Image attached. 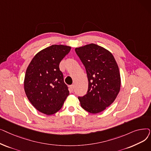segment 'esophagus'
<instances>
[{"instance_id":"obj_1","label":"esophagus","mask_w":151,"mask_h":151,"mask_svg":"<svg viewBox=\"0 0 151 151\" xmlns=\"http://www.w3.org/2000/svg\"><path fill=\"white\" fill-rule=\"evenodd\" d=\"M74 86L73 85H71L70 86V91H71V92H73V89H74Z\"/></svg>"}]
</instances>
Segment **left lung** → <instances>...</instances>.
Instances as JSON below:
<instances>
[{"mask_svg":"<svg viewBox=\"0 0 151 151\" xmlns=\"http://www.w3.org/2000/svg\"><path fill=\"white\" fill-rule=\"evenodd\" d=\"M88 78V91L79 97L81 107L92 114L111 105L121 89V75L117 62L108 50L94 43L76 47Z\"/></svg>","mask_w":151,"mask_h":151,"instance_id":"obj_1","label":"left lung"}]
</instances>
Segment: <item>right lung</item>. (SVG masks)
<instances>
[{"mask_svg":"<svg viewBox=\"0 0 151 151\" xmlns=\"http://www.w3.org/2000/svg\"><path fill=\"white\" fill-rule=\"evenodd\" d=\"M71 50L62 45H52L35 54L28 65L24 81L26 96L35 109L51 115L62 108L69 96L59 63Z\"/></svg>","mask_w":151,"mask_h":151,"instance_id":"add662e5","label":"right lung"}]
</instances>
